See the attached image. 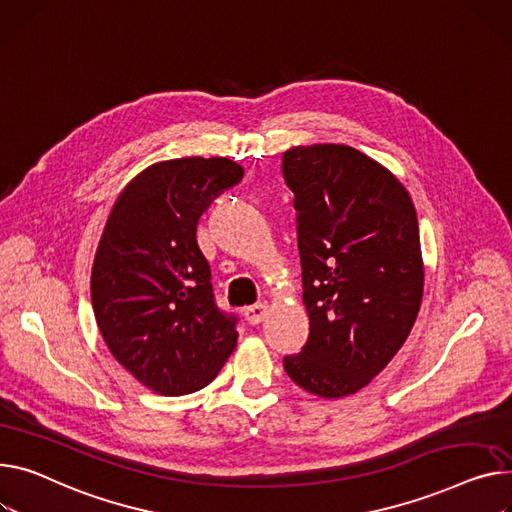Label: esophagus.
<instances>
[{
  "label": "esophagus",
  "mask_w": 512,
  "mask_h": 512,
  "mask_svg": "<svg viewBox=\"0 0 512 512\" xmlns=\"http://www.w3.org/2000/svg\"><path fill=\"white\" fill-rule=\"evenodd\" d=\"M267 313H269V309H267V304H253V306H247L245 309V319L251 323V325H259L265 317H267Z\"/></svg>",
  "instance_id": "34e87169"
}]
</instances>
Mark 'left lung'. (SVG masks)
I'll use <instances>...</instances> for the list:
<instances>
[{
    "mask_svg": "<svg viewBox=\"0 0 512 512\" xmlns=\"http://www.w3.org/2000/svg\"><path fill=\"white\" fill-rule=\"evenodd\" d=\"M309 342L284 358L288 377L323 399L364 389L410 335L424 296L414 201L381 162L344 144L292 146Z\"/></svg>",
    "mask_w": 512,
    "mask_h": 512,
    "instance_id": "8db88e82",
    "label": "left lung"
}]
</instances>
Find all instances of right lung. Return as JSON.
Instances as JSON below:
<instances>
[{"label": "right lung", "instance_id": "obj_1", "mask_svg": "<svg viewBox=\"0 0 512 512\" xmlns=\"http://www.w3.org/2000/svg\"><path fill=\"white\" fill-rule=\"evenodd\" d=\"M230 158L154 162L117 195L96 247L90 296L115 360L146 389L187 395L210 385L236 348L195 241L201 212L241 181Z\"/></svg>", "mask_w": 512, "mask_h": 512}]
</instances>
